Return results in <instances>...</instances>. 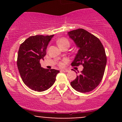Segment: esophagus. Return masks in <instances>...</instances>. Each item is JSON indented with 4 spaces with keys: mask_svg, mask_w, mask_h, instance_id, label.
<instances>
[{
    "mask_svg": "<svg viewBox=\"0 0 122 122\" xmlns=\"http://www.w3.org/2000/svg\"><path fill=\"white\" fill-rule=\"evenodd\" d=\"M61 71H62V72H63L66 73V72H68L69 71H68V69H62V70H61Z\"/></svg>",
    "mask_w": 122,
    "mask_h": 122,
    "instance_id": "esophagus-1",
    "label": "esophagus"
}]
</instances>
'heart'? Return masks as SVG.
I'll use <instances>...</instances> for the list:
<instances>
[{
  "instance_id": "obj_1",
  "label": "heart",
  "mask_w": 122,
  "mask_h": 122,
  "mask_svg": "<svg viewBox=\"0 0 122 122\" xmlns=\"http://www.w3.org/2000/svg\"><path fill=\"white\" fill-rule=\"evenodd\" d=\"M57 44H58V46L61 47L65 45H69V41L67 40L66 38H61L60 40L57 41ZM66 62V60H64L63 62H60L59 65L61 66H63L65 65Z\"/></svg>"
}]
</instances>
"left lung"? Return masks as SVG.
I'll use <instances>...</instances> for the list:
<instances>
[{
    "instance_id": "1",
    "label": "left lung",
    "mask_w": 122,
    "mask_h": 122,
    "mask_svg": "<svg viewBox=\"0 0 122 122\" xmlns=\"http://www.w3.org/2000/svg\"><path fill=\"white\" fill-rule=\"evenodd\" d=\"M68 34L79 48L71 65H82L84 68L71 82V86L82 93L92 91L99 85L104 73L107 57L104 47L99 38L84 29L71 31Z\"/></svg>"
}]
</instances>
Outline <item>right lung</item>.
I'll return each mask as SVG.
<instances>
[{"label":"right lung","mask_w":122,"mask_h":122,"mask_svg":"<svg viewBox=\"0 0 122 122\" xmlns=\"http://www.w3.org/2000/svg\"><path fill=\"white\" fill-rule=\"evenodd\" d=\"M54 35L31 36L20 45L17 66L25 85L32 90L42 92L54 84L59 71L42 68L40 60L46 54L47 46Z\"/></svg>","instance_id":"right-lung-1"}]
</instances>
